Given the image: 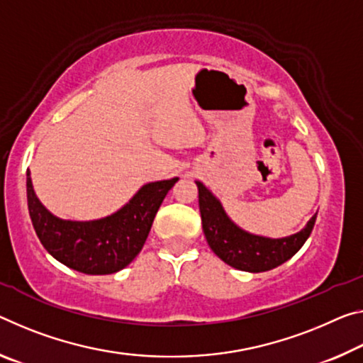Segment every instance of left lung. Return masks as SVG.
<instances>
[{"label":"left lung","instance_id":"obj_1","mask_svg":"<svg viewBox=\"0 0 363 363\" xmlns=\"http://www.w3.org/2000/svg\"><path fill=\"white\" fill-rule=\"evenodd\" d=\"M197 187L206 242L224 263L235 269L262 273L279 267L301 250L315 226L316 215L302 231L287 238L272 239L250 234L231 221L220 200L202 182L197 181Z\"/></svg>","mask_w":363,"mask_h":363}]
</instances>
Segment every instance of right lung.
<instances>
[{
    "instance_id": "add662e5",
    "label": "right lung",
    "mask_w": 363,
    "mask_h": 363,
    "mask_svg": "<svg viewBox=\"0 0 363 363\" xmlns=\"http://www.w3.org/2000/svg\"><path fill=\"white\" fill-rule=\"evenodd\" d=\"M179 181L148 182L123 208L94 221L61 220L33 192L27 171V205L40 242L57 262L85 274H111L139 255L166 194Z\"/></svg>"
}]
</instances>
